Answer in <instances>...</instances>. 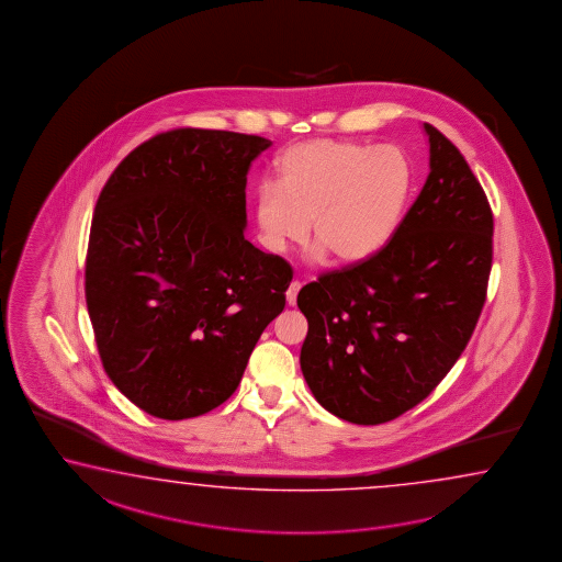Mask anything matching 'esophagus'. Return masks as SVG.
<instances>
[{"instance_id": "1", "label": "esophagus", "mask_w": 562, "mask_h": 562, "mask_svg": "<svg viewBox=\"0 0 562 562\" xmlns=\"http://www.w3.org/2000/svg\"><path fill=\"white\" fill-rule=\"evenodd\" d=\"M300 288H302V282H299V280H294V282H292V284H290V288H288V292H286L288 306H296V299H299Z\"/></svg>"}]
</instances>
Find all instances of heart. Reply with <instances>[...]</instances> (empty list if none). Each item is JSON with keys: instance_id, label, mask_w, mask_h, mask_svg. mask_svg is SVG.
<instances>
[{"instance_id": "heart-1", "label": "heart", "mask_w": 562, "mask_h": 562, "mask_svg": "<svg viewBox=\"0 0 562 562\" xmlns=\"http://www.w3.org/2000/svg\"><path fill=\"white\" fill-rule=\"evenodd\" d=\"M413 188V166L396 146L310 139L276 160V183L256 190L254 216L270 252L308 236L338 263L367 262L392 240Z\"/></svg>"}]
</instances>
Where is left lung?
I'll return each mask as SVG.
<instances>
[{"instance_id": "1", "label": "left lung", "mask_w": 562, "mask_h": 562, "mask_svg": "<svg viewBox=\"0 0 562 562\" xmlns=\"http://www.w3.org/2000/svg\"><path fill=\"white\" fill-rule=\"evenodd\" d=\"M430 173L392 240L300 290V368L314 398L352 424L423 402L464 352L493 266V210L464 156L424 124Z\"/></svg>"}]
</instances>
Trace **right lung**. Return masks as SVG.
Segmentation results:
<instances>
[{"mask_svg":"<svg viewBox=\"0 0 562 562\" xmlns=\"http://www.w3.org/2000/svg\"><path fill=\"white\" fill-rule=\"evenodd\" d=\"M270 139L178 127L130 151L103 186L86 304L103 370L164 420L228 401L292 268L244 238L246 176Z\"/></svg>","mask_w":562,"mask_h":562,"instance_id":"add662e5","label":"right lung"}]
</instances>
